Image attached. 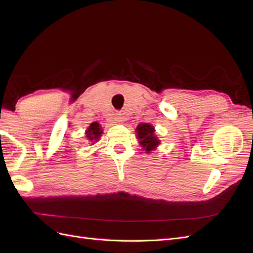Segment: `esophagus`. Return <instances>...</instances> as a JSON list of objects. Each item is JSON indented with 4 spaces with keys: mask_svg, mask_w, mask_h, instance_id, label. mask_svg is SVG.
<instances>
[{
    "mask_svg": "<svg viewBox=\"0 0 253 253\" xmlns=\"http://www.w3.org/2000/svg\"><path fill=\"white\" fill-rule=\"evenodd\" d=\"M116 121L119 122V124H122L125 121V117L122 116V114H117L116 115Z\"/></svg>",
    "mask_w": 253,
    "mask_h": 253,
    "instance_id": "1",
    "label": "esophagus"
}]
</instances>
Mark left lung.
<instances>
[{
	"instance_id": "obj_1",
	"label": "left lung",
	"mask_w": 253,
	"mask_h": 253,
	"mask_svg": "<svg viewBox=\"0 0 253 253\" xmlns=\"http://www.w3.org/2000/svg\"><path fill=\"white\" fill-rule=\"evenodd\" d=\"M135 131L140 147L145 151V153H151L152 151H155L160 144V140L155 134V127L152 125L140 124L137 126Z\"/></svg>"
}]
</instances>
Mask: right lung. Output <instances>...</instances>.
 <instances>
[{
  "label": "right lung",
  "mask_w": 253,
  "mask_h": 253,
  "mask_svg": "<svg viewBox=\"0 0 253 253\" xmlns=\"http://www.w3.org/2000/svg\"><path fill=\"white\" fill-rule=\"evenodd\" d=\"M103 133V129L101 125H99L98 122H93L90 124V126L87 127V129L85 131V137L86 139L91 142V144H94L95 142H97Z\"/></svg>",
  "instance_id": "right-lung-1"
}]
</instances>
